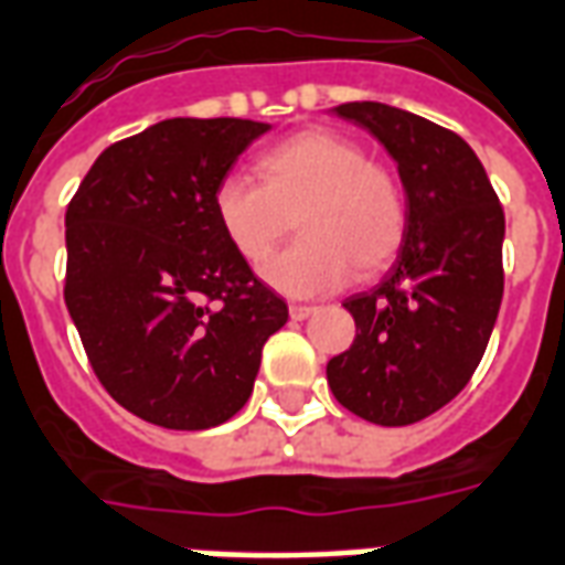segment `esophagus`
Returning <instances> with one entry per match:
<instances>
[{
  "mask_svg": "<svg viewBox=\"0 0 565 565\" xmlns=\"http://www.w3.org/2000/svg\"><path fill=\"white\" fill-rule=\"evenodd\" d=\"M313 311H317V308H311V305H290L292 320H308Z\"/></svg>",
  "mask_w": 565,
  "mask_h": 565,
  "instance_id": "obj_1",
  "label": "esophagus"
}]
</instances>
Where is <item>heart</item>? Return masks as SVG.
<instances>
[{"label": "heart", "mask_w": 565, "mask_h": 565, "mask_svg": "<svg viewBox=\"0 0 565 565\" xmlns=\"http://www.w3.org/2000/svg\"><path fill=\"white\" fill-rule=\"evenodd\" d=\"M260 186L231 174L213 192V213L245 264H266L292 218L301 239L278 254L264 278L284 296H322L382 273L403 248L406 192L394 171L370 162L359 141L334 129H305L264 150Z\"/></svg>", "instance_id": "b5f03b06"}]
</instances>
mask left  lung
Segmentation results:
<instances>
[{"instance_id": "1", "label": "left lung", "mask_w": 565, "mask_h": 565, "mask_svg": "<svg viewBox=\"0 0 565 565\" xmlns=\"http://www.w3.org/2000/svg\"><path fill=\"white\" fill-rule=\"evenodd\" d=\"M397 162L408 227L397 264L343 308L355 340L329 361L331 394L379 426L424 420L468 385L503 296V210L468 141L385 103H343Z\"/></svg>"}]
</instances>
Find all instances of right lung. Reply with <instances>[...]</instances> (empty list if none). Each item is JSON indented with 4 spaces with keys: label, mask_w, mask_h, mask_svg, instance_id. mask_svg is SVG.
I'll return each mask as SVG.
<instances>
[{
    "label": "right lung",
    "mask_w": 565,
    "mask_h": 565,
    "mask_svg": "<svg viewBox=\"0 0 565 565\" xmlns=\"http://www.w3.org/2000/svg\"><path fill=\"white\" fill-rule=\"evenodd\" d=\"M269 124L171 118L103 150L64 215V301L115 403L210 429L248 403L287 301L231 248L215 186Z\"/></svg>",
    "instance_id": "1"
}]
</instances>
